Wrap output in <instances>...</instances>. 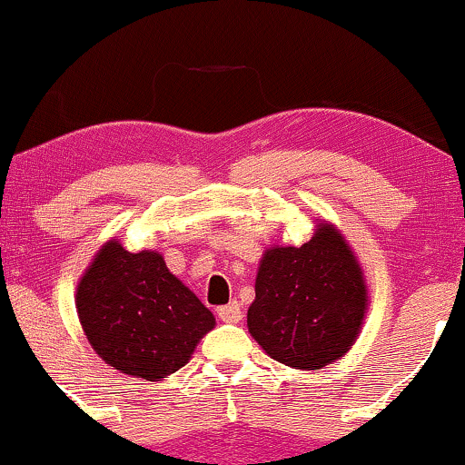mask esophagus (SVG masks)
Instances as JSON below:
<instances>
[{"mask_svg":"<svg viewBox=\"0 0 465 465\" xmlns=\"http://www.w3.org/2000/svg\"><path fill=\"white\" fill-rule=\"evenodd\" d=\"M218 319L225 323H238L242 319V308H240L238 302L227 303V306L218 308Z\"/></svg>","mask_w":465,"mask_h":465,"instance_id":"1","label":"esophagus"}]
</instances>
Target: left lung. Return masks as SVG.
Wrapping results in <instances>:
<instances>
[{"label":"left lung","instance_id":"8db88e82","mask_svg":"<svg viewBox=\"0 0 465 465\" xmlns=\"http://www.w3.org/2000/svg\"><path fill=\"white\" fill-rule=\"evenodd\" d=\"M365 311L361 266L343 236L322 223L302 247L266 251L247 325L271 359L322 370L350 350Z\"/></svg>","mask_w":465,"mask_h":465}]
</instances>
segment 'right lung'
I'll list each match as a JSON object with an SVG mask.
<instances>
[{
    "label": "right lung",
    "mask_w": 465,
    "mask_h": 465,
    "mask_svg": "<svg viewBox=\"0 0 465 465\" xmlns=\"http://www.w3.org/2000/svg\"><path fill=\"white\" fill-rule=\"evenodd\" d=\"M78 319L95 354L143 381L174 373L214 328V314L154 251L131 253L117 240L95 255L76 292Z\"/></svg>",
    "instance_id": "obj_1"
}]
</instances>
